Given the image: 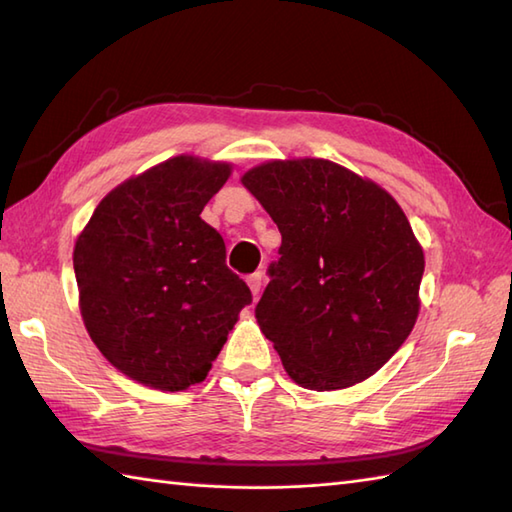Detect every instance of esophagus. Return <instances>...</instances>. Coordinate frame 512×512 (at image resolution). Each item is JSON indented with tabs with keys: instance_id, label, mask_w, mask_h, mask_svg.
<instances>
[{
	"instance_id": "obj_1",
	"label": "esophagus",
	"mask_w": 512,
	"mask_h": 512,
	"mask_svg": "<svg viewBox=\"0 0 512 512\" xmlns=\"http://www.w3.org/2000/svg\"><path fill=\"white\" fill-rule=\"evenodd\" d=\"M246 281H248V288H250V292H253V297H255V299H259V295H262V286H264V277H262V273L250 275Z\"/></svg>"
}]
</instances>
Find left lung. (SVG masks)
<instances>
[{"instance_id":"8db88e82","label":"left lung","mask_w":512,"mask_h":512,"mask_svg":"<svg viewBox=\"0 0 512 512\" xmlns=\"http://www.w3.org/2000/svg\"><path fill=\"white\" fill-rule=\"evenodd\" d=\"M242 184L281 233L255 319L288 376L314 391L374 376L420 312L424 253L405 211L323 158L268 160Z\"/></svg>"}]
</instances>
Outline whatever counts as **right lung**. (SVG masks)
I'll use <instances>...</instances> for the list:
<instances>
[{
  "label": "right lung",
  "instance_id": "right-lung-1",
  "mask_svg": "<svg viewBox=\"0 0 512 512\" xmlns=\"http://www.w3.org/2000/svg\"><path fill=\"white\" fill-rule=\"evenodd\" d=\"M233 165L173 156L121 182L76 237L90 339L118 372L160 391L202 383L253 297L200 213Z\"/></svg>",
  "mask_w": 512,
  "mask_h": 512
}]
</instances>
